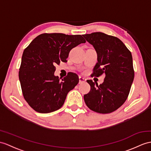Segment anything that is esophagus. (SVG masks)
I'll return each instance as SVG.
<instances>
[{
    "label": "esophagus",
    "mask_w": 151,
    "mask_h": 151,
    "mask_svg": "<svg viewBox=\"0 0 151 151\" xmlns=\"http://www.w3.org/2000/svg\"><path fill=\"white\" fill-rule=\"evenodd\" d=\"M79 83H82L83 82L86 81V79L83 78V77H81V76H79Z\"/></svg>",
    "instance_id": "obj_1"
}]
</instances>
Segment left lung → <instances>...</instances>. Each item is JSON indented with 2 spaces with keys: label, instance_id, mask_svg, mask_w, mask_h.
I'll return each mask as SVG.
<instances>
[{
  "label": "left lung",
  "instance_id": "8db88e82",
  "mask_svg": "<svg viewBox=\"0 0 151 151\" xmlns=\"http://www.w3.org/2000/svg\"><path fill=\"white\" fill-rule=\"evenodd\" d=\"M97 53V63L93 69V76L105 75L100 85L87 80L90 92L84 95L86 106L91 110L106 114L115 111L128 97L134 72L131 53L120 39L103 32L84 35Z\"/></svg>",
  "mask_w": 151,
  "mask_h": 151
}]
</instances>
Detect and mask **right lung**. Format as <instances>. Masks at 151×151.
<instances>
[{"instance_id":"add662e5","label":"right lung","mask_w":151,"mask_h":151,"mask_svg":"<svg viewBox=\"0 0 151 151\" xmlns=\"http://www.w3.org/2000/svg\"><path fill=\"white\" fill-rule=\"evenodd\" d=\"M85 42L79 35L43 33L25 48L18 76L25 100L36 111L48 113L62 107L68 93L78 84L79 77L68 72L60 81L54 76V65L67 62L70 51Z\"/></svg>"}]
</instances>
